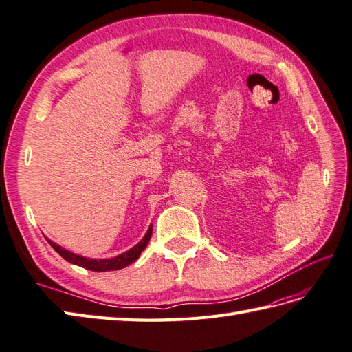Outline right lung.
I'll return each instance as SVG.
<instances>
[{
	"mask_svg": "<svg viewBox=\"0 0 352 352\" xmlns=\"http://www.w3.org/2000/svg\"><path fill=\"white\" fill-rule=\"evenodd\" d=\"M151 234H153V226L148 228V231H146V234L144 235V239L139 241L136 246H133L132 249L124 252V253H121V255H118L116 258H109V259H89L85 256L76 255V253H73L67 249L58 246V244L51 241V240H47V243L51 244L54 250L56 253H60V255L65 261H69L70 264L84 267L87 270H91V272H113V270H121V268H124L132 263H135V261L141 256V253L146 248V244H148V241L151 239Z\"/></svg>",
	"mask_w": 352,
	"mask_h": 352,
	"instance_id": "add662e5",
	"label": "right lung"
}]
</instances>
